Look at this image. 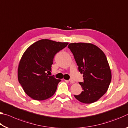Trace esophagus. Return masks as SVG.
<instances>
[{
  "label": "esophagus",
  "instance_id": "obj_1",
  "mask_svg": "<svg viewBox=\"0 0 128 128\" xmlns=\"http://www.w3.org/2000/svg\"><path fill=\"white\" fill-rule=\"evenodd\" d=\"M69 82H70V83H71V84H74V81H73V80H69Z\"/></svg>",
  "mask_w": 128,
  "mask_h": 128
}]
</instances>
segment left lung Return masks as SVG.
<instances>
[{"mask_svg": "<svg viewBox=\"0 0 128 128\" xmlns=\"http://www.w3.org/2000/svg\"><path fill=\"white\" fill-rule=\"evenodd\" d=\"M84 82H79L83 91L74 95L80 102L90 104L98 100L107 92L112 78L106 56L101 49L89 43H69Z\"/></svg>", "mask_w": 128, "mask_h": 128, "instance_id": "left-lung-1", "label": "left lung"}]
</instances>
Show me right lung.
Here are the masks:
<instances>
[{
  "label": "right lung",
  "instance_id": "1",
  "mask_svg": "<svg viewBox=\"0 0 128 128\" xmlns=\"http://www.w3.org/2000/svg\"><path fill=\"white\" fill-rule=\"evenodd\" d=\"M68 42L43 39L28 47L19 62L17 77L25 92L36 100L52 96L61 80L48 76L54 56L65 48Z\"/></svg>",
  "mask_w": 128,
  "mask_h": 128
}]
</instances>
